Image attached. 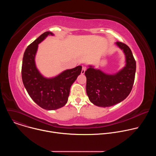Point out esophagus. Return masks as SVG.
Listing matches in <instances>:
<instances>
[{
  "mask_svg": "<svg viewBox=\"0 0 156 156\" xmlns=\"http://www.w3.org/2000/svg\"><path fill=\"white\" fill-rule=\"evenodd\" d=\"M86 70V66H83L82 70H81V74H84L85 73V71Z\"/></svg>",
  "mask_w": 156,
  "mask_h": 156,
  "instance_id": "34e87169",
  "label": "esophagus"
}]
</instances>
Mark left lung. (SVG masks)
<instances>
[{
	"instance_id": "1",
	"label": "left lung",
	"mask_w": 156,
	"mask_h": 156,
	"mask_svg": "<svg viewBox=\"0 0 156 156\" xmlns=\"http://www.w3.org/2000/svg\"><path fill=\"white\" fill-rule=\"evenodd\" d=\"M116 44L125 54L126 65L123 69L115 75H107L90 66L84 73L87 95L99 107H110L122 102L129 94L134 83L136 61L132 52L122 42Z\"/></svg>"
}]
</instances>
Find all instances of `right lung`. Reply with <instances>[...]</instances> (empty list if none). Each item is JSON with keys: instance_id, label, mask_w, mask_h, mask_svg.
<instances>
[{"instance_id": "add662e5", "label": "right lung", "mask_w": 156, "mask_h": 156, "mask_svg": "<svg viewBox=\"0 0 156 156\" xmlns=\"http://www.w3.org/2000/svg\"><path fill=\"white\" fill-rule=\"evenodd\" d=\"M52 33L42 34L26 49L21 67L23 84L31 98L41 107L56 110L64 106L68 101L72 84L80 75L82 66L66 70L52 78H44L35 65V55L38 44Z\"/></svg>"}]
</instances>
